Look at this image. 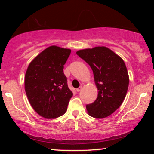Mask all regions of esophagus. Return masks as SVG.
<instances>
[{"instance_id":"1","label":"esophagus","mask_w":154,"mask_h":154,"mask_svg":"<svg viewBox=\"0 0 154 154\" xmlns=\"http://www.w3.org/2000/svg\"><path fill=\"white\" fill-rule=\"evenodd\" d=\"M82 87H79L78 88H77V92H80L81 91H82Z\"/></svg>"}]
</instances>
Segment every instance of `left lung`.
<instances>
[{
    "instance_id": "1",
    "label": "left lung",
    "mask_w": 154,
    "mask_h": 154,
    "mask_svg": "<svg viewBox=\"0 0 154 154\" xmlns=\"http://www.w3.org/2000/svg\"><path fill=\"white\" fill-rule=\"evenodd\" d=\"M77 54L93 70L98 97L86 106L88 114L105 118L115 111L125 100L129 86V75L123 59L105 46L82 49Z\"/></svg>"
}]
</instances>
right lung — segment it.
<instances>
[{
  "label": "right lung",
  "mask_w": 154,
  "mask_h": 154,
  "mask_svg": "<svg viewBox=\"0 0 154 154\" xmlns=\"http://www.w3.org/2000/svg\"><path fill=\"white\" fill-rule=\"evenodd\" d=\"M71 50L52 45L31 61L24 77V88L29 103L40 116L54 119L67 110L73 93L67 85L63 65Z\"/></svg>",
  "instance_id": "1"
}]
</instances>
